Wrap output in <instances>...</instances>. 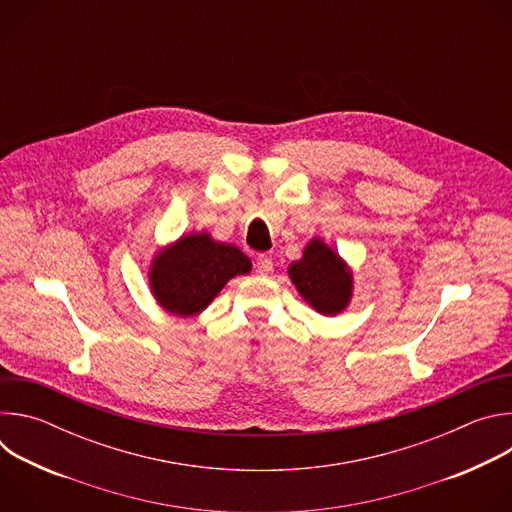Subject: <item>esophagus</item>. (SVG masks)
<instances>
[{
    "label": "esophagus",
    "instance_id": "esophagus-1",
    "mask_svg": "<svg viewBox=\"0 0 512 512\" xmlns=\"http://www.w3.org/2000/svg\"><path fill=\"white\" fill-rule=\"evenodd\" d=\"M255 269H257V273H261V275L271 273V271H273V261H271V257L259 255L257 261H255Z\"/></svg>",
    "mask_w": 512,
    "mask_h": 512
}]
</instances>
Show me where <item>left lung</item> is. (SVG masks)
I'll use <instances>...</instances> for the list:
<instances>
[{"label": "left lung", "mask_w": 512, "mask_h": 512, "mask_svg": "<svg viewBox=\"0 0 512 512\" xmlns=\"http://www.w3.org/2000/svg\"><path fill=\"white\" fill-rule=\"evenodd\" d=\"M287 275L300 296L322 316L344 312L352 300L354 279L350 267L318 237L308 241L302 259L287 267Z\"/></svg>", "instance_id": "1"}]
</instances>
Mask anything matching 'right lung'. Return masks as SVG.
Returning <instances> with one entry per match:
<instances>
[{
    "label": "right lung",
    "instance_id": "obj_1",
    "mask_svg": "<svg viewBox=\"0 0 512 512\" xmlns=\"http://www.w3.org/2000/svg\"><path fill=\"white\" fill-rule=\"evenodd\" d=\"M249 271L251 259L239 247L214 241L202 231L182 235L158 251L148 279L156 302L166 312L190 318L206 310L229 279Z\"/></svg>",
    "mask_w": 512,
    "mask_h": 512
}]
</instances>
